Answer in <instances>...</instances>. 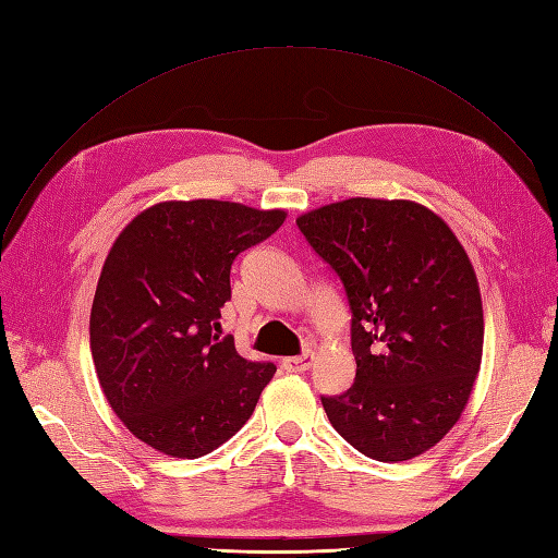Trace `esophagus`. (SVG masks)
<instances>
[{
  "label": "esophagus",
  "mask_w": 558,
  "mask_h": 558,
  "mask_svg": "<svg viewBox=\"0 0 558 558\" xmlns=\"http://www.w3.org/2000/svg\"><path fill=\"white\" fill-rule=\"evenodd\" d=\"M283 371L289 373H305L310 366H312V356L310 354H303V356H289L281 361Z\"/></svg>",
  "instance_id": "1"
}]
</instances>
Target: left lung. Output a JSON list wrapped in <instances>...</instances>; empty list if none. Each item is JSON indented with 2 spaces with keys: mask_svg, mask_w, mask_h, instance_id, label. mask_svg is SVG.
I'll return each instance as SVG.
<instances>
[{
  "mask_svg": "<svg viewBox=\"0 0 558 558\" xmlns=\"http://www.w3.org/2000/svg\"><path fill=\"white\" fill-rule=\"evenodd\" d=\"M352 307L354 385L322 397L359 453L403 462L460 420L484 354V305L470 255L432 208L352 197L298 216Z\"/></svg>",
  "mask_w": 558,
  "mask_h": 558,
  "instance_id": "obj_1",
  "label": "left lung"
}]
</instances>
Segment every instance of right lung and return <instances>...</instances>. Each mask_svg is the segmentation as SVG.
I'll use <instances>...</instances> for the list:
<instances>
[{"label": "right lung", "instance_id": "1", "mask_svg": "<svg viewBox=\"0 0 558 558\" xmlns=\"http://www.w3.org/2000/svg\"><path fill=\"white\" fill-rule=\"evenodd\" d=\"M283 220V208L173 199L119 232L88 336L102 395L135 439L194 460L246 425L277 366L239 356L234 340L218 336V319L234 258Z\"/></svg>", "mask_w": 558, "mask_h": 558}]
</instances>
